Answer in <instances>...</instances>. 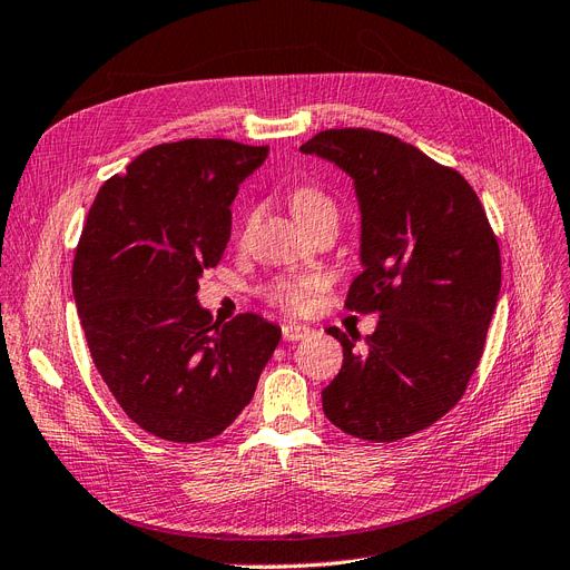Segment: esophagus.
I'll list each match as a JSON object with an SVG mask.
<instances>
[{
  "label": "esophagus",
  "instance_id": "esophagus-1",
  "mask_svg": "<svg viewBox=\"0 0 570 570\" xmlns=\"http://www.w3.org/2000/svg\"><path fill=\"white\" fill-rule=\"evenodd\" d=\"M282 336H284V341H303L309 336V326L288 322L282 326Z\"/></svg>",
  "mask_w": 570,
  "mask_h": 570
}]
</instances>
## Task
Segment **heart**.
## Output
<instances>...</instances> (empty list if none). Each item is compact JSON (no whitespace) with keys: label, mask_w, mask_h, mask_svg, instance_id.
I'll list each match as a JSON object with an SVG mask.
<instances>
[{"label":"heart","mask_w":570,"mask_h":570,"mask_svg":"<svg viewBox=\"0 0 570 570\" xmlns=\"http://www.w3.org/2000/svg\"><path fill=\"white\" fill-rule=\"evenodd\" d=\"M291 208L298 219H307L320 213H336L332 198L317 187H296L291 194ZM326 279L322 274H284L267 284L265 296L272 305L286 312H305L312 303V296L322 291Z\"/></svg>","instance_id":"obj_1"}]
</instances>
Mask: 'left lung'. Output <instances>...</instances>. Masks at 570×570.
Segmentation results:
<instances>
[{"label": "left lung", "instance_id": "8db88e82", "mask_svg": "<svg viewBox=\"0 0 570 570\" xmlns=\"http://www.w3.org/2000/svg\"><path fill=\"white\" fill-rule=\"evenodd\" d=\"M355 181L362 272L345 307L379 312L372 336L341 341L343 366L322 391L343 433L393 443L445 416L481 362L498 305V236L469 181L393 135L343 127L301 146Z\"/></svg>", "mask_w": 570, "mask_h": 570}]
</instances>
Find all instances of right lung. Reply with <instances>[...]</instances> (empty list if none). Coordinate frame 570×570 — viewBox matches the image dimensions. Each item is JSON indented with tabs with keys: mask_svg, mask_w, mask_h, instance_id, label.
<instances>
[{
	"mask_svg": "<svg viewBox=\"0 0 570 570\" xmlns=\"http://www.w3.org/2000/svg\"><path fill=\"white\" fill-rule=\"evenodd\" d=\"M267 146L181 139L104 181L72 261V296L108 391L173 443L223 433L248 405L282 328L253 312L219 326L196 301L223 258L238 185Z\"/></svg>",
	"mask_w": 570,
	"mask_h": 570,
	"instance_id": "1",
	"label": "right lung"
}]
</instances>
